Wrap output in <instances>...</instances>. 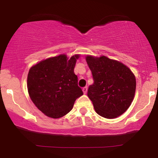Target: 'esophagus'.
I'll return each instance as SVG.
<instances>
[{
	"mask_svg": "<svg viewBox=\"0 0 158 158\" xmlns=\"http://www.w3.org/2000/svg\"><path fill=\"white\" fill-rule=\"evenodd\" d=\"M87 89H88L87 86H85V87H84L83 89H82V91H83L84 94H86V92H87Z\"/></svg>",
	"mask_w": 158,
	"mask_h": 158,
	"instance_id": "esophagus-1",
	"label": "esophagus"
}]
</instances>
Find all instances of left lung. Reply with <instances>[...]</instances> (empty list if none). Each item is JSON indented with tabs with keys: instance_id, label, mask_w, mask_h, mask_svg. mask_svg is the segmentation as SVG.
<instances>
[{
	"instance_id": "1",
	"label": "left lung",
	"mask_w": 158,
	"mask_h": 158,
	"mask_svg": "<svg viewBox=\"0 0 158 158\" xmlns=\"http://www.w3.org/2000/svg\"><path fill=\"white\" fill-rule=\"evenodd\" d=\"M94 83L87 95L100 116L114 119L125 112L132 104L136 90V79L127 66L105 56H86Z\"/></svg>"
}]
</instances>
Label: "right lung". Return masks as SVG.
<instances>
[{
	"label": "right lung",
	"instance_id": "1",
	"mask_svg": "<svg viewBox=\"0 0 158 158\" xmlns=\"http://www.w3.org/2000/svg\"><path fill=\"white\" fill-rule=\"evenodd\" d=\"M76 54L70 59L66 54L48 58L30 69L27 88L35 106L47 117L58 119L72 110L76 99L83 95L74 69Z\"/></svg>",
	"mask_w": 158,
	"mask_h": 158
}]
</instances>
